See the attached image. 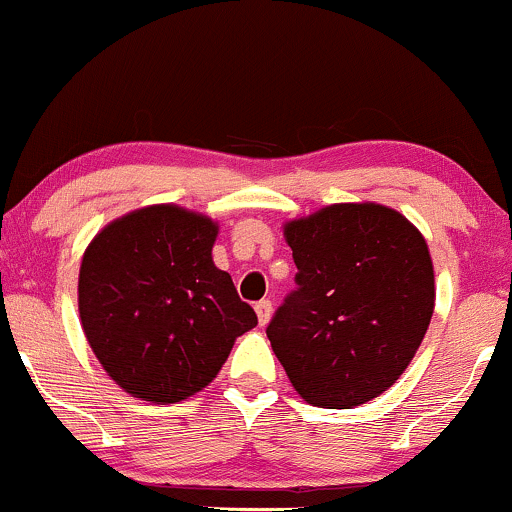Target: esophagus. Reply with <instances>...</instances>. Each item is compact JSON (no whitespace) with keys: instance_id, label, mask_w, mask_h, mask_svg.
Returning a JSON list of instances; mask_svg holds the SVG:
<instances>
[{"instance_id":"esophagus-1","label":"esophagus","mask_w":512,"mask_h":512,"mask_svg":"<svg viewBox=\"0 0 512 512\" xmlns=\"http://www.w3.org/2000/svg\"><path fill=\"white\" fill-rule=\"evenodd\" d=\"M272 301H260L255 305V313H257V322H260V327L267 325L269 320H272Z\"/></svg>"}]
</instances>
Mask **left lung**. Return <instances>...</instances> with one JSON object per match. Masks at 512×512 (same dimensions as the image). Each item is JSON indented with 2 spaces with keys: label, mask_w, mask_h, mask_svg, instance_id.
Returning <instances> with one entry per match:
<instances>
[{
  "label": "left lung",
  "mask_w": 512,
  "mask_h": 512,
  "mask_svg": "<svg viewBox=\"0 0 512 512\" xmlns=\"http://www.w3.org/2000/svg\"><path fill=\"white\" fill-rule=\"evenodd\" d=\"M298 291L267 337L293 390L322 409L383 395L419 351L436 276L426 238L378 202H339L284 223Z\"/></svg>",
  "instance_id": "8db88e82"
}]
</instances>
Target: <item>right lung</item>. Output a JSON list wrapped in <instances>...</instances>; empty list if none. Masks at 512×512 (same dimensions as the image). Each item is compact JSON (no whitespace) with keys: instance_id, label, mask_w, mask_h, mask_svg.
I'll return each instance as SVG.
<instances>
[{"instance_id":"right-lung-1","label":"right lung","mask_w":512,"mask_h":512,"mask_svg":"<svg viewBox=\"0 0 512 512\" xmlns=\"http://www.w3.org/2000/svg\"><path fill=\"white\" fill-rule=\"evenodd\" d=\"M219 221L149 204L93 236L79 267V320L110 380L127 395L175 404L219 375L257 325L231 274L214 264Z\"/></svg>"}]
</instances>
